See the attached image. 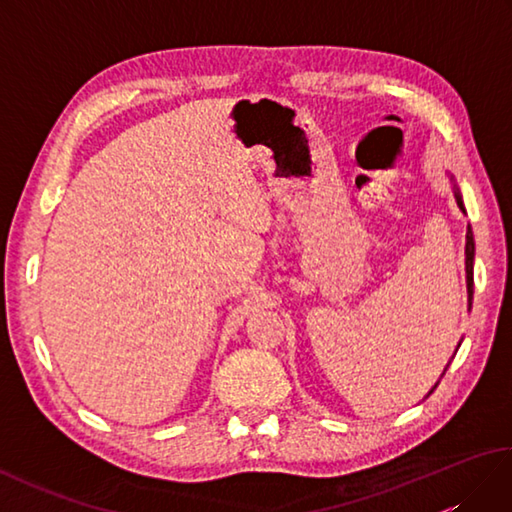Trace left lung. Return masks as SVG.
Segmentation results:
<instances>
[{
    "label": "left lung",
    "mask_w": 512,
    "mask_h": 512,
    "mask_svg": "<svg viewBox=\"0 0 512 512\" xmlns=\"http://www.w3.org/2000/svg\"><path fill=\"white\" fill-rule=\"evenodd\" d=\"M455 200H458V206L464 211V202H462V195H460L458 189H455ZM464 255H466V290H469V310H471V301H473V259H475V239H473L471 226H469V231H466ZM429 394H431V391H429Z\"/></svg>",
    "instance_id": "1"
}]
</instances>
